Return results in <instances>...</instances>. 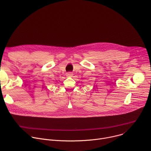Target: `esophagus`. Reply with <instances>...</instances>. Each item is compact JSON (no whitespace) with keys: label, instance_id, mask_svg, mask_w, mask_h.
Here are the masks:
<instances>
[{"label":"esophagus","instance_id":"34e87169","mask_svg":"<svg viewBox=\"0 0 151 151\" xmlns=\"http://www.w3.org/2000/svg\"><path fill=\"white\" fill-rule=\"evenodd\" d=\"M73 75V73L72 72H68L66 73V76H68V77H70V76H72Z\"/></svg>","mask_w":151,"mask_h":151}]
</instances>
